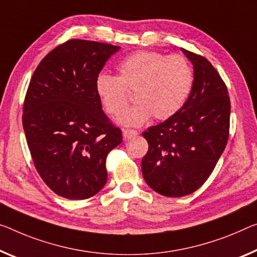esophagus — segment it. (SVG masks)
Listing matches in <instances>:
<instances>
[{
  "instance_id": "34e87169",
  "label": "esophagus",
  "mask_w": 257,
  "mask_h": 257,
  "mask_svg": "<svg viewBox=\"0 0 257 257\" xmlns=\"http://www.w3.org/2000/svg\"><path fill=\"white\" fill-rule=\"evenodd\" d=\"M137 134H138V132L134 131V130H123L124 139H130V138L136 137Z\"/></svg>"
}]
</instances>
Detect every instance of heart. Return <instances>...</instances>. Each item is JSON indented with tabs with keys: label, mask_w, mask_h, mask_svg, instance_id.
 Returning a JSON list of instances; mask_svg holds the SVG:
<instances>
[{
	"label": "heart",
	"mask_w": 257,
	"mask_h": 257,
	"mask_svg": "<svg viewBox=\"0 0 257 257\" xmlns=\"http://www.w3.org/2000/svg\"><path fill=\"white\" fill-rule=\"evenodd\" d=\"M118 77L100 73L95 88L110 115L120 116L128 104L127 91H136L137 104L119 118L124 126L138 127L154 116L164 120L183 108L193 87V71L186 58L139 50L117 65Z\"/></svg>",
	"instance_id": "obj_1"
}]
</instances>
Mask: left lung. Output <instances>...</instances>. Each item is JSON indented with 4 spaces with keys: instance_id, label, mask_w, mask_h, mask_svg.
Listing matches in <instances>:
<instances>
[{
    "instance_id": "1",
    "label": "left lung",
    "mask_w": 257,
    "mask_h": 257,
    "mask_svg": "<svg viewBox=\"0 0 257 257\" xmlns=\"http://www.w3.org/2000/svg\"><path fill=\"white\" fill-rule=\"evenodd\" d=\"M193 64L191 94L178 112L142 133L141 162L149 187L164 196L191 194L204 184L228 139L231 104L224 81L207 58L181 48Z\"/></svg>"
}]
</instances>
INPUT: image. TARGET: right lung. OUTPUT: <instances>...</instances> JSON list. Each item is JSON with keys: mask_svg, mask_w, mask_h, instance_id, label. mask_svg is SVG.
<instances>
[{"mask_svg": "<svg viewBox=\"0 0 257 257\" xmlns=\"http://www.w3.org/2000/svg\"><path fill=\"white\" fill-rule=\"evenodd\" d=\"M120 47L70 40L51 50L31 78L23 127L39 175L57 195L84 200L106 183L105 160L123 141L102 110L95 81Z\"/></svg>", "mask_w": 257, "mask_h": 257, "instance_id": "obj_1", "label": "right lung"}]
</instances>
